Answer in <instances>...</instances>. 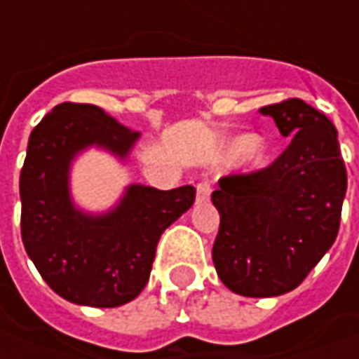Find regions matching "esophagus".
I'll list each match as a JSON object with an SVG mask.
<instances>
[{
	"instance_id": "obj_1",
	"label": "esophagus",
	"mask_w": 359,
	"mask_h": 359,
	"mask_svg": "<svg viewBox=\"0 0 359 359\" xmlns=\"http://www.w3.org/2000/svg\"><path fill=\"white\" fill-rule=\"evenodd\" d=\"M208 196H210V184L206 180H201L196 184V201L204 203V201H208Z\"/></svg>"
}]
</instances>
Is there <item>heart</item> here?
<instances>
[{
  "label": "heart",
  "instance_id": "1",
  "mask_svg": "<svg viewBox=\"0 0 359 359\" xmlns=\"http://www.w3.org/2000/svg\"><path fill=\"white\" fill-rule=\"evenodd\" d=\"M230 149H232L234 153L248 151V155L254 156V158H256V163H258V161H260V156H262L260 144L254 141V137H248V135H244V137H236L234 141L230 142Z\"/></svg>",
  "mask_w": 359,
  "mask_h": 359
}]
</instances>
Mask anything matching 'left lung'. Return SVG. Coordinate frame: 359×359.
I'll return each instance as SVG.
<instances>
[{"instance_id":"obj_1","label":"left lung","mask_w":359,"mask_h":359,"mask_svg":"<svg viewBox=\"0 0 359 359\" xmlns=\"http://www.w3.org/2000/svg\"><path fill=\"white\" fill-rule=\"evenodd\" d=\"M260 113L290 144L270 167L222 177L212 192L220 215L212 262L222 284L248 298L302 284L338 236L348 189L338 130L324 113L302 99Z\"/></svg>"}]
</instances>
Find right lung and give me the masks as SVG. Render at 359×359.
Listing matches in <instances>:
<instances>
[{
    "label": "right lung",
    "instance_id": "1",
    "mask_svg": "<svg viewBox=\"0 0 359 359\" xmlns=\"http://www.w3.org/2000/svg\"><path fill=\"white\" fill-rule=\"evenodd\" d=\"M139 135L85 103L53 107L29 135L19 177L21 238L41 278L69 302L115 308L135 300L149 282L161 234L194 203L191 184H130L103 215L73 204V158L87 147L127 158Z\"/></svg>",
    "mask_w": 359,
    "mask_h": 359
}]
</instances>
